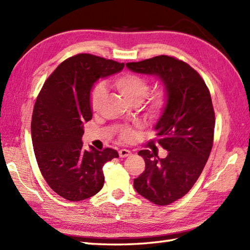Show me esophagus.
<instances>
[{"label":"esophagus","mask_w":250,"mask_h":250,"mask_svg":"<svg viewBox=\"0 0 250 250\" xmlns=\"http://www.w3.org/2000/svg\"><path fill=\"white\" fill-rule=\"evenodd\" d=\"M131 155H132V152L130 150H128V149H121V150H119V157L120 158H126V157H129Z\"/></svg>","instance_id":"esophagus-1"}]
</instances>
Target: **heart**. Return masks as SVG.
<instances>
[{
  "mask_svg": "<svg viewBox=\"0 0 250 250\" xmlns=\"http://www.w3.org/2000/svg\"><path fill=\"white\" fill-rule=\"evenodd\" d=\"M115 87L122 94L128 102L131 104H139L143 101L148 91H149V82L146 78L141 77L134 74H124L119 77H117L114 81ZM105 97V89L102 84H98L93 89L91 93V108L97 111L100 108V105ZM167 103V94L166 90L157 89L150 94L147 95L145 108L148 114L151 116H158L162 110L166 108ZM135 132L133 129L125 126L120 132L121 140L125 142H130L134 139Z\"/></svg>",
  "mask_w": 250,
  "mask_h": 250,
  "instance_id": "1",
  "label": "heart"
}]
</instances>
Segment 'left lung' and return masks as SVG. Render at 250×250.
Returning <instances> with one entry per match:
<instances>
[{"mask_svg": "<svg viewBox=\"0 0 250 250\" xmlns=\"http://www.w3.org/2000/svg\"><path fill=\"white\" fill-rule=\"evenodd\" d=\"M125 66L157 76L167 94L153 130L168 153L160 159L149 150L139 151L146 167L133 185L137 193L152 203L168 205L192 188L208 160L215 130L210 93L200 74L176 58L158 56Z\"/></svg>", "mask_w": 250, "mask_h": 250, "instance_id": "8db88e82", "label": "left lung"}]
</instances>
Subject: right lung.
Masks as SVG:
<instances>
[{
  "label": "right lung",
  "instance_id": "add662e5",
  "mask_svg": "<svg viewBox=\"0 0 250 250\" xmlns=\"http://www.w3.org/2000/svg\"><path fill=\"white\" fill-rule=\"evenodd\" d=\"M124 63L79 54L59 64L47 78L34 105L32 143L41 173L49 187L68 201L91 198L103 188V167L118 152L83 146V124L92 118L94 83L119 73Z\"/></svg>",
  "mask_w": 250,
  "mask_h": 250
}]
</instances>
